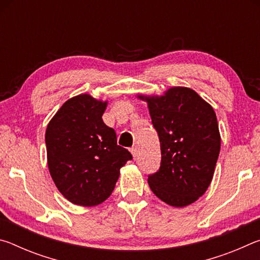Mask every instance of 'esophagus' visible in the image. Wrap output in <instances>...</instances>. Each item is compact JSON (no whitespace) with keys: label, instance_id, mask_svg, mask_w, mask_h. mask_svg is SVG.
<instances>
[{"label":"esophagus","instance_id":"34e87169","mask_svg":"<svg viewBox=\"0 0 260 260\" xmlns=\"http://www.w3.org/2000/svg\"><path fill=\"white\" fill-rule=\"evenodd\" d=\"M131 153L133 155V157H136V155H138V147H132L131 148Z\"/></svg>","mask_w":260,"mask_h":260}]
</instances>
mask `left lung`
<instances>
[{
    "label": "left lung",
    "mask_w": 260,
    "mask_h": 260,
    "mask_svg": "<svg viewBox=\"0 0 260 260\" xmlns=\"http://www.w3.org/2000/svg\"><path fill=\"white\" fill-rule=\"evenodd\" d=\"M138 99L148 103L160 142V167L149 175V187L171 206L190 205L209 188L218 160L221 138L214 110L187 87Z\"/></svg>",
    "instance_id": "8db88e82"
}]
</instances>
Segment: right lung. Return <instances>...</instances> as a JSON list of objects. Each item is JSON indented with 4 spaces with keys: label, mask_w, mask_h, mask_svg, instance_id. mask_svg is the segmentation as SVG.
I'll return each mask as SVG.
<instances>
[{
    "label": "right lung",
    "mask_w": 260,
    "mask_h": 260,
    "mask_svg": "<svg viewBox=\"0 0 260 260\" xmlns=\"http://www.w3.org/2000/svg\"><path fill=\"white\" fill-rule=\"evenodd\" d=\"M108 101L80 94L68 100L46 131L48 169L57 189L71 203L95 206L111 195L131 152L117 144L103 122Z\"/></svg>",
    "instance_id": "add662e5"
}]
</instances>
